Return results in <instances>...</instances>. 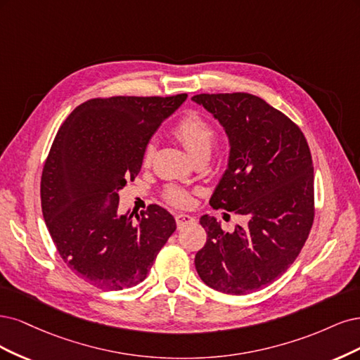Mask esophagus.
Instances as JSON below:
<instances>
[{
  "instance_id": "obj_1",
  "label": "esophagus",
  "mask_w": 360,
  "mask_h": 360,
  "mask_svg": "<svg viewBox=\"0 0 360 360\" xmlns=\"http://www.w3.org/2000/svg\"><path fill=\"white\" fill-rule=\"evenodd\" d=\"M176 224H178V227L181 229L182 226H185V224H190V223H194V217H191V215H187V214H178L176 217Z\"/></svg>"
}]
</instances>
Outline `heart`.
Masks as SVG:
<instances>
[{
	"mask_svg": "<svg viewBox=\"0 0 360 360\" xmlns=\"http://www.w3.org/2000/svg\"><path fill=\"white\" fill-rule=\"evenodd\" d=\"M173 134H175V137L184 145V148L188 150L194 160L203 155H210L212 143L215 141L214 127L195 112H190L185 115V117L176 124L175 129H173ZM154 153V145L149 143L143 153L145 166H148L150 161H153ZM166 199L169 203L175 206H188L191 203L190 193L178 187H170L167 190Z\"/></svg>",
	"mask_w": 360,
	"mask_h": 360,
	"instance_id": "1",
	"label": "heart"
}]
</instances>
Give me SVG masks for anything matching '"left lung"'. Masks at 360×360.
<instances>
[{"label": "left lung", "mask_w": 360, "mask_h": 360, "mask_svg": "<svg viewBox=\"0 0 360 360\" xmlns=\"http://www.w3.org/2000/svg\"><path fill=\"white\" fill-rule=\"evenodd\" d=\"M223 127L227 167L211 195L215 210L248 218L224 231L203 215L205 247L195 254L202 281L227 295H250L278 280L299 256L314 219V169L299 127L263 98L199 94L191 98Z\"/></svg>", "instance_id": "8db88e82"}]
</instances>
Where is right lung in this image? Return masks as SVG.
Masks as SVG:
<instances>
[{
    "label": "right lung",
    "instance_id": "right-lung-1",
    "mask_svg": "<svg viewBox=\"0 0 360 360\" xmlns=\"http://www.w3.org/2000/svg\"><path fill=\"white\" fill-rule=\"evenodd\" d=\"M187 94L110 97L77 106L58 130L41 175V211L55 247L101 290L142 283L176 221L158 205L120 215V191L141 172L150 137Z\"/></svg>",
    "mask_w": 360,
    "mask_h": 360
}]
</instances>
